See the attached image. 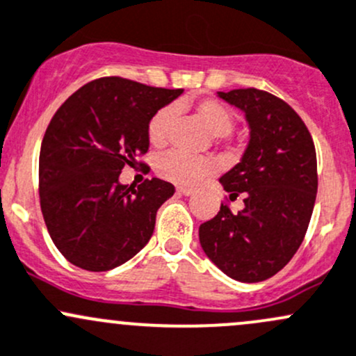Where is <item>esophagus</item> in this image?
<instances>
[{
    "mask_svg": "<svg viewBox=\"0 0 356 356\" xmlns=\"http://www.w3.org/2000/svg\"><path fill=\"white\" fill-rule=\"evenodd\" d=\"M177 193L182 194V196H193L194 191L189 189V188H177Z\"/></svg>",
    "mask_w": 356,
    "mask_h": 356,
    "instance_id": "34e87169",
    "label": "esophagus"
}]
</instances>
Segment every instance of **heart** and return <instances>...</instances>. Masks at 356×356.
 <instances>
[{
    "instance_id": "heart-1",
    "label": "heart",
    "mask_w": 356,
    "mask_h": 356,
    "mask_svg": "<svg viewBox=\"0 0 356 356\" xmlns=\"http://www.w3.org/2000/svg\"><path fill=\"white\" fill-rule=\"evenodd\" d=\"M196 112L213 136H227L234 128V115L218 100H201L196 106ZM174 107L167 106L152 115L147 129L149 143L155 147H162L165 143L172 121H174ZM155 168L156 174L165 181L181 186H193L211 174L215 165L211 160L204 159V156H193L179 152V149H172L156 159Z\"/></svg>"
}]
</instances>
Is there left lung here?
I'll use <instances>...</instances> for the list:
<instances>
[{
  "label": "left lung",
  "mask_w": 356,
  "mask_h": 356,
  "mask_svg": "<svg viewBox=\"0 0 356 356\" xmlns=\"http://www.w3.org/2000/svg\"><path fill=\"white\" fill-rule=\"evenodd\" d=\"M244 112L249 143L241 162L220 177L232 201L244 208L200 227V242L232 280L257 283L290 263L300 247L317 194V159L309 129L286 102L256 88L216 92Z\"/></svg>",
  "instance_id": "obj_1"
}]
</instances>
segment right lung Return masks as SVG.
Wrapping results in <instances>:
<instances>
[{
	"label": "right lung",
	"mask_w": 356,
	"mask_h": 356,
	"mask_svg": "<svg viewBox=\"0 0 356 356\" xmlns=\"http://www.w3.org/2000/svg\"><path fill=\"white\" fill-rule=\"evenodd\" d=\"M182 92L100 78L76 90L51 119L39 159L40 208L71 264L109 271L148 244L174 186L153 177L134 188L119 175L148 152L152 115Z\"/></svg>",
	"instance_id": "1"
}]
</instances>
